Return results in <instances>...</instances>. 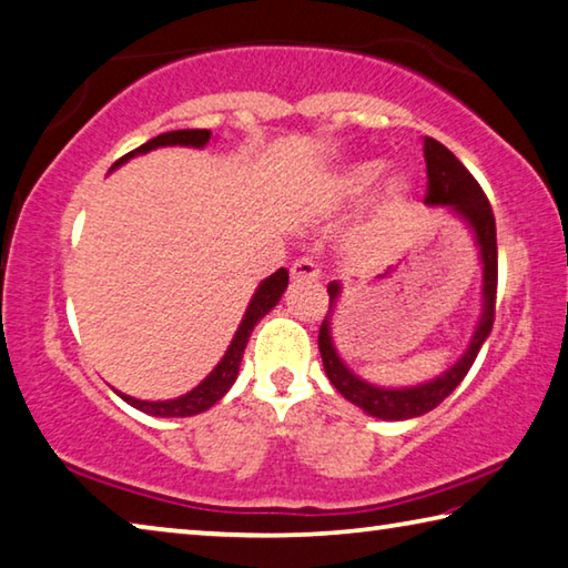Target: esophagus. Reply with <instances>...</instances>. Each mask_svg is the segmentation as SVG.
I'll list each match as a JSON object with an SVG mask.
<instances>
[{"label": "esophagus", "instance_id": "34e87169", "mask_svg": "<svg viewBox=\"0 0 568 568\" xmlns=\"http://www.w3.org/2000/svg\"><path fill=\"white\" fill-rule=\"evenodd\" d=\"M292 278H296V282H300V278H320V266H316L314 258L310 256L296 258L292 264Z\"/></svg>", "mask_w": 568, "mask_h": 568}]
</instances>
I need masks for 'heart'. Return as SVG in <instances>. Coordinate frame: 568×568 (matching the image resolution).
<instances>
[{
	"label": "heart",
	"mask_w": 568,
	"mask_h": 568,
	"mask_svg": "<svg viewBox=\"0 0 568 568\" xmlns=\"http://www.w3.org/2000/svg\"><path fill=\"white\" fill-rule=\"evenodd\" d=\"M384 172V164L369 159V162H354L342 166L339 172L326 179L322 186V204L329 209H346L369 194V189L379 182ZM409 192L412 186L406 176L394 174L384 182V192L379 202L366 216V222L356 229L352 236L354 254L362 258L364 264H374L382 256V236L394 229V224L404 216L406 206H409Z\"/></svg>",
	"instance_id": "obj_1"
}]
</instances>
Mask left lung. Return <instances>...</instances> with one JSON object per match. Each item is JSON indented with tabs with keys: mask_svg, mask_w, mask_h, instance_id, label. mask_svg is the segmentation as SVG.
I'll use <instances>...</instances> for the list:
<instances>
[{
	"mask_svg": "<svg viewBox=\"0 0 568 568\" xmlns=\"http://www.w3.org/2000/svg\"><path fill=\"white\" fill-rule=\"evenodd\" d=\"M424 159H426V204L432 206H449L452 212L462 219V222L471 229L474 242L479 246V256L484 264V310L476 324V332L469 342V349L454 366H449L436 379L419 384V386H404V389H384V386H374L356 376L349 366L342 362L336 354V346L332 339V314L336 300L342 294V284L332 282L326 286L329 292V312H326L322 329H320V352L324 362V372L334 384L344 399L359 406L366 414L376 416V419L386 422H404L422 416L439 406L446 396H449L462 379L469 374L476 354L491 334L494 314H496V276H499V258H496V222L489 199H486L479 182L469 174L459 159H456L449 149L432 136H424Z\"/></svg>",
	"mask_w": 568,
	"mask_h": 568,
	"instance_id": "1",
	"label": "left lung"
}]
</instances>
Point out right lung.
Returning a JSON list of instances; mask_svg holds the SVG:
<instances>
[{"label":"right lung","mask_w":568,"mask_h":568,"mask_svg":"<svg viewBox=\"0 0 568 568\" xmlns=\"http://www.w3.org/2000/svg\"><path fill=\"white\" fill-rule=\"evenodd\" d=\"M209 136H212L209 129H179V132L159 134L154 139H149L146 144L134 149V152L124 154L119 162H114L112 169L124 164L126 159H132L136 154L152 152V149H156V146H176L179 144V146L202 149L209 142ZM286 284H290V272H286V268H276L272 276H266L264 282L258 284V290L254 292L252 302H248L244 320H242V324H239V329L234 334L232 344H229L226 354L222 356V362H219L214 366V372L209 374L202 384L194 386L189 394L176 396V399H166V402H142V399H134V396H126L122 392H116V394L122 396L126 404H132L134 409L152 414V416H164V419H174V416H194V414L206 412L209 406H214L229 389H232V384L236 382V374H239V364H242V356L246 349V342H248V336H252V329L264 314L272 312L278 304V300H282V294L286 290Z\"/></svg>","instance_id":"add662e5"}]
</instances>
